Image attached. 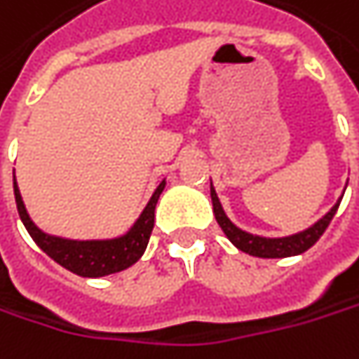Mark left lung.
Segmentation results:
<instances>
[{
	"label": "left lung",
	"instance_id": "1",
	"mask_svg": "<svg viewBox=\"0 0 359 359\" xmlns=\"http://www.w3.org/2000/svg\"><path fill=\"white\" fill-rule=\"evenodd\" d=\"M210 198H212L214 216H216L218 224L224 230L226 238L232 242L238 250L250 255V257H259V259H285V257H297V255L309 250L315 242L321 238V234L325 232V228L330 226L332 218L335 216V212H337L339 202H341L344 196L333 204L332 210L325 216H321L309 228L299 230L295 234H287V236H260V234L246 232V230H242L241 226L234 224L228 218L222 204H220V198H218L216 189L212 186V180H210Z\"/></svg>",
	"mask_w": 359,
	"mask_h": 359
}]
</instances>
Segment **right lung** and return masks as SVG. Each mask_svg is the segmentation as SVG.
I'll list each match as a JSON object with an SVG mask.
<instances>
[{
  "label": "right lung",
  "mask_w": 359,
  "mask_h": 359,
  "mask_svg": "<svg viewBox=\"0 0 359 359\" xmlns=\"http://www.w3.org/2000/svg\"><path fill=\"white\" fill-rule=\"evenodd\" d=\"M165 188V180L159 182V186L151 194L147 206L139 214L131 228L125 234H118L113 238H90V241H74V238H64L56 234H48L42 228H38L36 222L29 218L26 204L22 200V194L18 188L15 175H13V196H15V206L22 222L29 232L34 242L44 250L52 260H56L60 266L68 269L70 273L79 277L99 278L107 275L121 273L129 266H133L137 260L143 257L147 242L151 236L153 220H155V206Z\"/></svg>",
  "instance_id": "right-lung-1"
}]
</instances>
